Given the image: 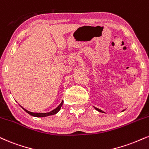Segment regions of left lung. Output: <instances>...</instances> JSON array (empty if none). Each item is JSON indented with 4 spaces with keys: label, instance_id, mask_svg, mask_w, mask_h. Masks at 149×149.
Masks as SVG:
<instances>
[{
    "label": "left lung",
    "instance_id": "8db88e82",
    "mask_svg": "<svg viewBox=\"0 0 149 149\" xmlns=\"http://www.w3.org/2000/svg\"><path fill=\"white\" fill-rule=\"evenodd\" d=\"M94 108L96 109V110H97V111H98V112H103V111H102L101 110H99V109H98V108H96V107H94Z\"/></svg>",
    "mask_w": 149,
    "mask_h": 149
}]
</instances>
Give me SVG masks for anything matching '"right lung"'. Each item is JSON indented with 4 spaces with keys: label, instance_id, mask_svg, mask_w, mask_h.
Masks as SVG:
<instances>
[{
    "label": "right lung",
    "instance_id": "1",
    "mask_svg": "<svg viewBox=\"0 0 149 149\" xmlns=\"http://www.w3.org/2000/svg\"><path fill=\"white\" fill-rule=\"evenodd\" d=\"M62 104H63V101H62V103H61L60 105H59V106L57 107V108H55V110H52L51 112H47V113H35V112H29V111L26 110V109H24L22 107H22L23 110L26 111L27 113H28L29 114H30V115H32V116H36V117H44V116L53 115V114H55L56 113H57V112H58L59 111H60L61 107H62Z\"/></svg>",
    "mask_w": 149,
    "mask_h": 149
}]
</instances>
